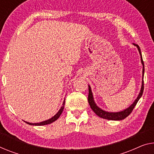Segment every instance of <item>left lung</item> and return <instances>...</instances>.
I'll return each instance as SVG.
<instances>
[{"label": "left lung", "mask_w": 154, "mask_h": 154, "mask_svg": "<svg viewBox=\"0 0 154 154\" xmlns=\"http://www.w3.org/2000/svg\"><path fill=\"white\" fill-rule=\"evenodd\" d=\"M134 45L136 46L137 50H138V52L140 53V59H141V63L143 64V80H142V86H141V88L140 91V93L137 95V97L136 100H134V102H133V104L130 105V106H128L127 109L123 110V111H119V112H109L106 111H104L100 108L99 106L96 104V103L94 100V97H93V93H92L91 91V87L90 86V85H88V101L89 103V105H90L91 108L92 110L95 112V114L98 116L100 118H104V119H106V120H124V119L127 118L128 116H129L130 113H131L133 109H134V107L136 106V104L138 102V100L140 99V97H142L143 93V91H144V62L143 60V57H142V54H141V51L140 49V47L138 46V45L135 44V43H133Z\"/></svg>", "instance_id": "8db88e82"}]
</instances>
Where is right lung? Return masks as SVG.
<instances>
[{
	"label": "right lung",
	"mask_w": 154,
	"mask_h": 154,
	"mask_svg": "<svg viewBox=\"0 0 154 154\" xmlns=\"http://www.w3.org/2000/svg\"><path fill=\"white\" fill-rule=\"evenodd\" d=\"M64 105H65V99H64V101L62 104V106L60 108V109L59 110V111L57 112V113L55 114L53 117H52L51 118L48 119V120H47L41 122H38V123H30V122H26V121H24V122H26L27 124H28V125H34V126H42V125H49V124H50V123L54 122V121H56L57 119L59 118V116H61V114L62 113V112L63 111Z\"/></svg>",
	"instance_id": "1"
}]
</instances>
